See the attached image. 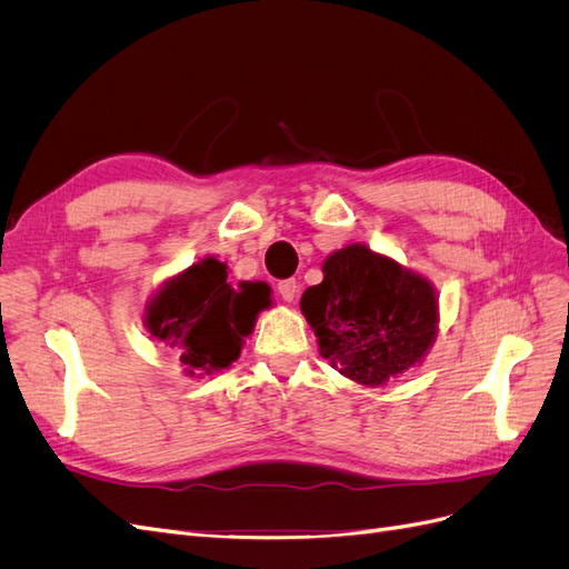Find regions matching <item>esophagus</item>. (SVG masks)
<instances>
[{"mask_svg":"<svg viewBox=\"0 0 569 569\" xmlns=\"http://www.w3.org/2000/svg\"><path fill=\"white\" fill-rule=\"evenodd\" d=\"M278 291H280L282 301L291 303V301L297 299V295H299V282H297V280H282V282L278 284Z\"/></svg>","mask_w":569,"mask_h":569,"instance_id":"obj_1","label":"esophagus"}]
</instances>
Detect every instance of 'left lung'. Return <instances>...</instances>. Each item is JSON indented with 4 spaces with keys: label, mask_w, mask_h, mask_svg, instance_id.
<instances>
[{
    "label": "left lung",
    "mask_w": 569,
    "mask_h": 569,
    "mask_svg": "<svg viewBox=\"0 0 569 569\" xmlns=\"http://www.w3.org/2000/svg\"><path fill=\"white\" fill-rule=\"evenodd\" d=\"M322 272V282L303 291L301 311L332 368L382 387L420 363L437 339L432 282L360 244L335 251Z\"/></svg>",
    "instance_id": "8db88e82"
}]
</instances>
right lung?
<instances>
[{
  "label": "right lung",
  "instance_id": "add662e5",
  "mask_svg": "<svg viewBox=\"0 0 569 569\" xmlns=\"http://www.w3.org/2000/svg\"><path fill=\"white\" fill-rule=\"evenodd\" d=\"M270 306L266 282H228V266L213 256L168 280L147 303L144 325L170 343L189 377L230 368L239 358L256 316Z\"/></svg>",
  "mask_w": 569,
  "mask_h": 569
}]
</instances>
